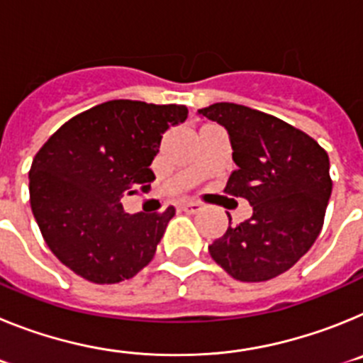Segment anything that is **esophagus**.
I'll return each instance as SVG.
<instances>
[{
	"instance_id": "34e87169",
	"label": "esophagus",
	"mask_w": 363,
	"mask_h": 363,
	"mask_svg": "<svg viewBox=\"0 0 363 363\" xmlns=\"http://www.w3.org/2000/svg\"><path fill=\"white\" fill-rule=\"evenodd\" d=\"M182 209H184L185 213H191V214H194V213H198V211L201 209V203H198V201H194V200H191V201H185V203L182 205Z\"/></svg>"
}]
</instances>
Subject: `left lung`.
Instances as JSON below:
<instances>
[{"label":"left lung","instance_id":"left-lung-1","mask_svg":"<svg viewBox=\"0 0 363 363\" xmlns=\"http://www.w3.org/2000/svg\"><path fill=\"white\" fill-rule=\"evenodd\" d=\"M198 114L225 127L236 171L225 194L245 198L252 216L209 245L213 259L240 281H267L289 271L318 238L333 179L316 140L245 105L214 104Z\"/></svg>","mask_w":363,"mask_h":363}]
</instances>
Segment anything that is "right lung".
Returning a JSON list of instances; mask_svg holds the SVG:
<instances>
[{
    "mask_svg": "<svg viewBox=\"0 0 363 363\" xmlns=\"http://www.w3.org/2000/svg\"><path fill=\"white\" fill-rule=\"evenodd\" d=\"M187 114L185 105L112 99L70 118L38 150L28 171L32 214L78 277L118 284L154 258L176 209L127 214L120 200L150 187L163 133Z\"/></svg>",
    "mask_w": 363,
    "mask_h": 363,
    "instance_id": "1",
    "label": "right lung"
}]
</instances>
